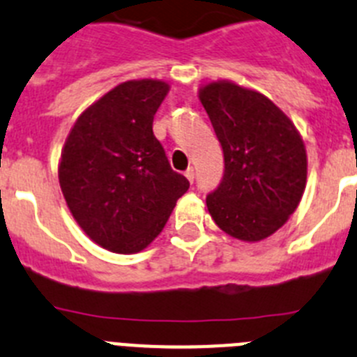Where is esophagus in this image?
Wrapping results in <instances>:
<instances>
[{"label":"esophagus","mask_w":357,"mask_h":357,"mask_svg":"<svg viewBox=\"0 0 357 357\" xmlns=\"http://www.w3.org/2000/svg\"><path fill=\"white\" fill-rule=\"evenodd\" d=\"M185 176H186V179H188V181L194 183V176H195V172H194V169H192V167H188V169H186V171H185Z\"/></svg>","instance_id":"1"}]
</instances>
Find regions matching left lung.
<instances>
[{
  "label": "left lung",
  "mask_w": 357,
  "mask_h": 357,
  "mask_svg": "<svg viewBox=\"0 0 357 357\" xmlns=\"http://www.w3.org/2000/svg\"><path fill=\"white\" fill-rule=\"evenodd\" d=\"M224 151V176L206 197L211 218L242 242L271 236L297 210L306 188V147L268 98L233 82L199 89Z\"/></svg>",
  "instance_id": "obj_1"
}]
</instances>
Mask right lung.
Instances as JSON below:
<instances>
[{"instance_id":"add662e5","label":"right lung","mask_w":357,"mask_h":357,"mask_svg":"<svg viewBox=\"0 0 357 357\" xmlns=\"http://www.w3.org/2000/svg\"><path fill=\"white\" fill-rule=\"evenodd\" d=\"M169 89L160 79L121 83L79 115L62 149L67 206L86 236L112 252L146 249L190 186L153 133Z\"/></svg>"}]
</instances>
